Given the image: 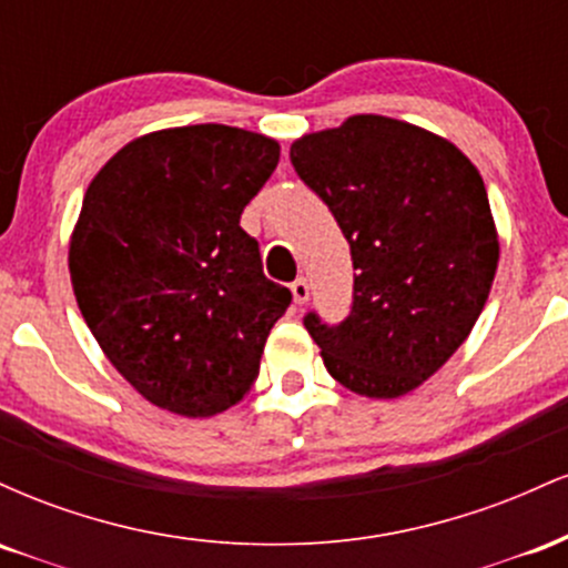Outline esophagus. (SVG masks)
I'll return each mask as SVG.
<instances>
[{"label": "esophagus", "mask_w": 568, "mask_h": 568, "mask_svg": "<svg viewBox=\"0 0 568 568\" xmlns=\"http://www.w3.org/2000/svg\"><path fill=\"white\" fill-rule=\"evenodd\" d=\"M291 293H293V302H296V306H304L306 302H310V283H306L304 277H298L296 283L291 285Z\"/></svg>", "instance_id": "esophagus-1"}]
</instances>
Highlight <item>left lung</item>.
<instances>
[{
	"mask_svg": "<svg viewBox=\"0 0 568 568\" xmlns=\"http://www.w3.org/2000/svg\"><path fill=\"white\" fill-rule=\"evenodd\" d=\"M291 162L334 213L357 270L347 321L310 312L304 328L349 393H410L465 344L497 275L478 168L443 135L382 114L302 135Z\"/></svg>",
	"mask_w": 568,
	"mask_h": 568,
	"instance_id": "obj_1",
	"label": "left lung"
}]
</instances>
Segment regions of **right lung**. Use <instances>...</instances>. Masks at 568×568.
Returning <instances> with one entry per match:
<instances>
[{"label": "right lung", "instance_id": "add662e5", "mask_svg": "<svg viewBox=\"0 0 568 568\" xmlns=\"http://www.w3.org/2000/svg\"><path fill=\"white\" fill-rule=\"evenodd\" d=\"M277 160L251 130L168 128L125 143L84 192L71 288L109 363L158 408L202 419L256 382L291 291L264 277L240 216Z\"/></svg>", "mask_w": 568, "mask_h": 568}]
</instances>
